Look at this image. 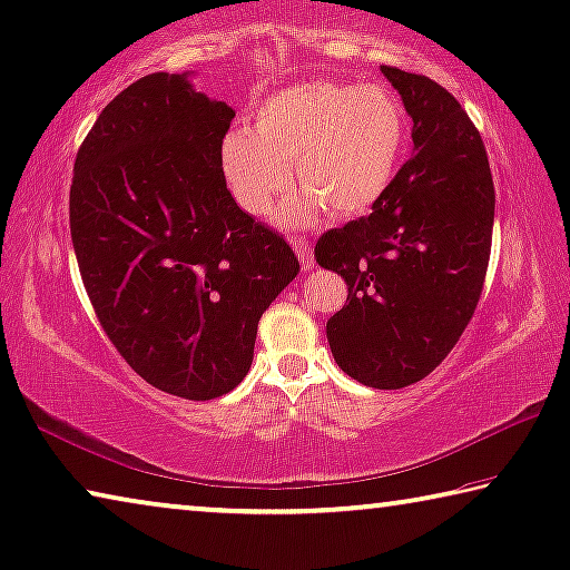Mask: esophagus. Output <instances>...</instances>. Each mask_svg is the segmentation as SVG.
Wrapping results in <instances>:
<instances>
[{
    "instance_id": "1",
    "label": "esophagus",
    "mask_w": 570,
    "mask_h": 570,
    "mask_svg": "<svg viewBox=\"0 0 570 570\" xmlns=\"http://www.w3.org/2000/svg\"><path fill=\"white\" fill-rule=\"evenodd\" d=\"M288 243H292V248L299 253V261H302V268L306 271V268H314V256H312V246H309V240L306 238H288Z\"/></svg>"
}]
</instances>
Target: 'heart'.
Wrapping results in <instances>:
<instances>
[{"label": "heart", "instance_id": "obj_1", "mask_svg": "<svg viewBox=\"0 0 570 570\" xmlns=\"http://www.w3.org/2000/svg\"><path fill=\"white\" fill-rule=\"evenodd\" d=\"M409 114L383 83L306 80L276 90L253 111V129L223 137L220 169L233 200L264 218L292 183L304 189L286 220L367 213L391 189L409 147Z\"/></svg>", "mask_w": 570, "mask_h": 570}]
</instances>
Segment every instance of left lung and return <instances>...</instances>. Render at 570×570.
<instances>
[{
    "label": "left lung",
    "instance_id": "left-lung-1",
    "mask_svg": "<svg viewBox=\"0 0 570 570\" xmlns=\"http://www.w3.org/2000/svg\"><path fill=\"white\" fill-rule=\"evenodd\" d=\"M413 119V155L373 213L324 233L322 268L347 284L327 320L337 365L377 391L433 373L466 330L492 250L494 183L484 141L436 80L383 66Z\"/></svg>",
    "mask_w": 570,
    "mask_h": 570
}]
</instances>
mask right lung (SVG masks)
Masks as SVG:
<instances>
[{
	"mask_svg": "<svg viewBox=\"0 0 570 570\" xmlns=\"http://www.w3.org/2000/svg\"><path fill=\"white\" fill-rule=\"evenodd\" d=\"M236 111L151 73L98 116L76 157L70 236L86 294L134 373L187 401L246 377L261 314L299 274L220 169Z\"/></svg>",
	"mask_w": 570,
	"mask_h": 570,
	"instance_id": "right-lung-1",
	"label": "right lung"
}]
</instances>
